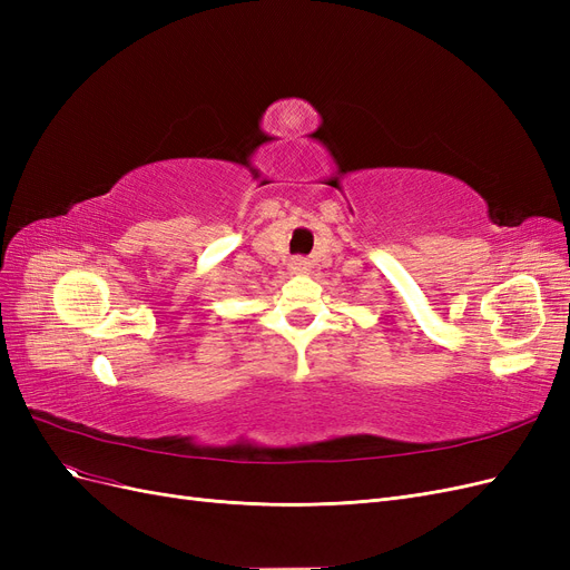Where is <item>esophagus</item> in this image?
<instances>
[{"label": "esophagus", "mask_w": 570, "mask_h": 570, "mask_svg": "<svg viewBox=\"0 0 570 570\" xmlns=\"http://www.w3.org/2000/svg\"><path fill=\"white\" fill-rule=\"evenodd\" d=\"M289 271H292V273H297V275H304V273L312 271V264H308L306 258L297 256V258H292V262H289Z\"/></svg>", "instance_id": "esophagus-1"}]
</instances>
